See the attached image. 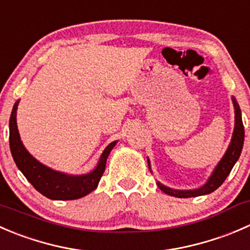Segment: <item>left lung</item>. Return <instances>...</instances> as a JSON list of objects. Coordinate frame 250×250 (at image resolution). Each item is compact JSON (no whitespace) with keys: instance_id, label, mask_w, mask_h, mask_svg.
<instances>
[{"instance_id":"1","label":"left lung","mask_w":250,"mask_h":250,"mask_svg":"<svg viewBox=\"0 0 250 250\" xmlns=\"http://www.w3.org/2000/svg\"><path fill=\"white\" fill-rule=\"evenodd\" d=\"M232 103H233L234 106V129L233 134H232L231 143H229V147H227L226 152H225V155L222 156V159L220 160L217 166L215 167V169L212 171L211 176L209 177L207 183L203 187H200V188H198V189L177 190L168 188V187L164 186V184H161L160 182H157V186H159V188L162 192L176 198H193L199 197V195L210 194V193L216 190L217 188L224 183L225 179L227 178V176H229V172H231V169L233 168L237 160L241 156L242 147H243L244 143V127L243 122H242L241 108H239L238 103H237L234 98H232ZM147 165H149L150 168L149 159H147Z\"/></svg>"}]
</instances>
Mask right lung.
<instances>
[{
	"instance_id": "add662e5",
	"label": "right lung",
	"mask_w": 250,
	"mask_h": 250,
	"mask_svg": "<svg viewBox=\"0 0 250 250\" xmlns=\"http://www.w3.org/2000/svg\"><path fill=\"white\" fill-rule=\"evenodd\" d=\"M18 104L19 101L14 104L11 118H9V147H11L12 156H13L16 165L21 169V173L25 176V178L33 184L34 188L39 193L45 195L46 198L52 200L79 199L96 189L101 176L105 171L106 160L113 146L117 144V140L106 146L99 159L96 167L89 173L72 176V174L63 173V172L55 171V169L39 162L24 147L21 137H19L18 127H17Z\"/></svg>"
}]
</instances>
